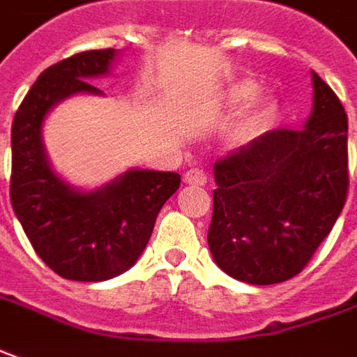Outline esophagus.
Masks as SVG:
<instances>
[{"label":"esophagus","mask_w":357,"mask_h":357,"mask_svg":"<svg viewBox=\"0 0 357 357\" xmlns=\"http://www.w3.org/2000/svg\"><path fill=\"white\" fill-rule=\"evenodd\" d=\"M183 181H185L188 185H205V183H207V176H205V172H203V169L191 168L185 172Z\"/></svg>","instance_id":"34e87169"}]
</instances>
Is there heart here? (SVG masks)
<instances>
[{"instance_id": "1", "label": "heart", "mask_w": 357, "mask_h": 357, "mask_svg": "<svg viewBox=\"0 0 357 357\" xmlns=\"http://www.w3.org/2000/svg\"><path fill=\"white\" fill-rule=\"evenodd\" d=\"M261 86L252 77H242L232 82L220 91L213 109L219 115H236L250 107L227 132V144L240 148L261 137L273 125L280 113V101L273 96H261Z\"/></svg>"}]
</instances>
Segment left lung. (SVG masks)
<instances>
[{
  "mask_svg": "<svg viewBox=\"0 0 357 357\" xmlns=\"http://www.w3.org/2000/svg\"><path fill=\"white\" fill-rule=\"evenodd\" d=\"M297 130H268L213 166L209 250L220 270L252 285L297 275L331 234L348 193V117L319 74Z\"/></svg>",
  "mask_w": 357,
  "mask_h": 357,
  "instance_id": "left-lung-1",
  "label": "left lung"
}]
</instances>
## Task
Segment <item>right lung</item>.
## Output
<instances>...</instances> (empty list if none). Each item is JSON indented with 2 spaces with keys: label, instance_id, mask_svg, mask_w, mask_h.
Instances as JSON below:
<instances>
[{
  "label": "right lung",
  "instance_id": "obj_1",
  "mask_svg": "<svg viewBox=\"0 0 357 357\" xmlns=\"http://www.w3.org/2000/svg\"><path fill=\"white\" fill-rule=\"evenodd\" d=\"M119 50H87L46 68L11 127V205L38 258L64 280L105 281L130 270L146 248L179 174L130 168L96 189H79L52 168L43 127L52 109L109 76Z\"/></svg>",
  "mask_w": 357,
  "mask_h": 357
}]
</instances>
